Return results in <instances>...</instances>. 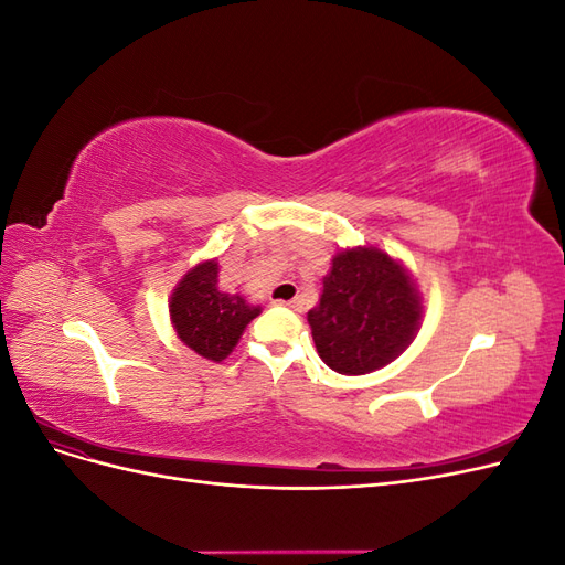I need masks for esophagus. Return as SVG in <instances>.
I'll return each instance as SVG.
<instances>
[{
  "instance_id": "esophagus-1",
  "label": "esophagus",
  "mask_w": 565,
  "mask_h": 565,
  "mask_svg": "<svg viewBox=\"0 0 565 565\" xmlns=\"http://www.w3.org/2000/svg\"><path fill=\"white\" fill-rule=\"evenodd\" d=\"M278 306H287V309H292V311H301L303 309V301L299 299V297H295V299H289V301H276Z\"/></svg>"
}]
</instances>
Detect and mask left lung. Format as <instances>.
I'll return each instance as SVG.
<instances>
[{
	"instance_id": "obj_1",
	"label": "left lung",
	"mask_w": 565,
	"mask_h": 565,
	"mask_svg": "<svg viewBox=\"0 0 565 565\" xmlns=\"http://www.w3.org/2000/svg\"><path fill=\"white\" fill-rule=\"evenodd\" d=\"M422 299L405 268L374 247L344 249L322 280L309 324L322 363L339 374L380 370L407 349Z\"/></svg>"
}]
</instances>
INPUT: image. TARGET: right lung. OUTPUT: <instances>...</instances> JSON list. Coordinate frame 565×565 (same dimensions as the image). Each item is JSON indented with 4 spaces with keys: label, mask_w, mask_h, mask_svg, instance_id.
<instances>
[{
    "label": "right lung",
    "mask_w": 565,
    "mask_h": 565,
    "mask_svg": "<svg viewBox=\"0 0 565 565\" xmlns=\"http://www.w3.org/2000/svg\"><path fill=\"white\" fill-rule=\"evenodd\" d=\"M259 311V306H249L241 295L221 292L216 262L188 270L169 301L179 339L214 363H221L233 351Z\"/></svg>",
    "instance_id": "obj_1"
}]
</instances>
